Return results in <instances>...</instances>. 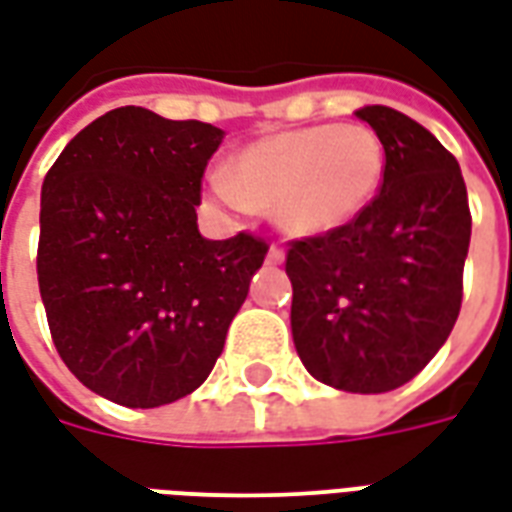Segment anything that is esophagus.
I'll use <instances>...</instances> for the list:
<instances>
[{
    "instance_id": "34e87169",
    "label": "esophagus",
    "mask_w": 512,
    "mask_h": 512,
    "mask_svg": "<svg viewBox=\"0 0 512 512\" xmlns=\"http://www.w3.org/2000/svg\"><path fill=\"white\" fill-rule=\"evenodd\" d=\"M283 256H286V253H283L281 245H270V251H267V261H270V264H281Z\"/></svg>"
}]
</instances>
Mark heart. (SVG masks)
Segmentation results:
<instances>
[{"label": "heart", "mask_w": 512, "mask_h": 512, "mask_svg": "<svg viewBox=\"0 0 512 512\" xmlns=\"http://www.w3.org/2000/svg\"><path fill=\"white\" fill-rule=\"evenodd\" d=\"M387 171L374 128L311 125L242 147L229 171L210 177L212 196L234 212L264 207L297 237H322L352 223L379 196Z\"/></svg>", "instance_id": "obj_1"}]
</instances>
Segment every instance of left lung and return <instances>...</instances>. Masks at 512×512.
I'll list each match as a JSON object with an SVG mask.
<instances>
[{"mask_svg":"<svg viewBox=\"0 0 512 512\" xmlns=\"http://www.w3.org/2000/svg\"><path fill=\"white\" fill-rule=\"evenodd\" d=\"M357 117L382 138V190L352 223L289 242L292 335L313 379L387 393L420 374L453 330L472 215L458 160L423 125L387 106Z\"/></svg>","mask_w":512,"mask_h":512,"instance_id":"obj_1","label":"left lung"}]
</instances>
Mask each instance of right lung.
I'll return each mask as SVG.
<instances>
[{
	"label": "right lung",
	"instance_id": "right-lung-1",
	"mask_svg": "<svg viewBox=\"0 0 512 512\" xmlns=\"http://www.w3.org/2000/svg\"><path fill=\"white\" fill-rule=\"evenodd\" d=\"M223 130L141 106L62 149L40 196L37 283L62 363L92 393L155 409L199 387L223 352L267 242L204 240L201 177Z\"/></svg>",
	"mask_w": 512,
	"mask_h": 512
}]
</instances>
